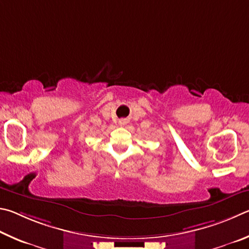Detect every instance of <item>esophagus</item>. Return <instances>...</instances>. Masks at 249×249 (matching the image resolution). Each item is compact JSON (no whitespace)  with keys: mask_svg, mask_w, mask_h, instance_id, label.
Wrapping results in <instances>:
<instances>
[{"mask_svg":"<svg viewBox=\"0 0 249 249\" xmlns=\"http://www.w3.org/2000/svg\"><path fill=\"white\" fill-rule=\"evenodd\" d=\"M118 124H119V125H124V124H127V120H125V119H119V121H118Z\"/></svg>","mask_w":249,"mask_h":249,"instance_id":"1","label":"esophagus"}]
</instances>
